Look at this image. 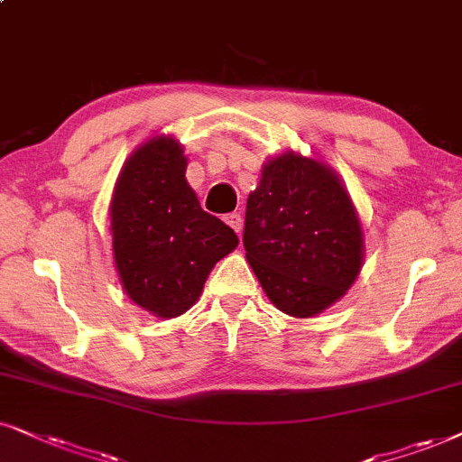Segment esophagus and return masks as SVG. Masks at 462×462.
Here are the masks:
<instances>
[{
	"mask_svg": "<svg viewBox=\"0 0 462 462\" xmlns=\"http://www.w3.org/2000/svg\"><path fill=\"white\" fill-rule=\"evenodd\" d=\"M226 224L232 227V230L236 232V235H241V230H243V217H241V213H227L226 215Z\"/></svg>",
	"mask_w": 462,
	"mask_h": 462,
	"instance_id": "esophagus-1",
	"label": "esophagus"
}]
</instances>
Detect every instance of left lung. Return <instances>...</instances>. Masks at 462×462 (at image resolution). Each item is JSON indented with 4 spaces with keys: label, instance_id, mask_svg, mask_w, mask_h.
I'll use <instances>...</instances> for the list:
<instances>
[{
    "label": "left lung",
    "instance_id": "1",
    "mask_svg": "<svg viewBox=\"0 0 462 462\" xmlns=\"http://www.w3.org/2000/svg\"><path fill=\"white\" fill-rule=\"evenodd\" d=\"M243 245L270 302L298 319L337 302L364 262L359 217L337 175L293 152L263 167Z\"/></svg>",
    "mask_w": 462,
    "mask_h": 462
}]
</instances>
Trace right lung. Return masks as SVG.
Returning <instances> with one entry per match:
<instances>
[{
	"instance_id": "add662e5",
	"label": "right lung",
	"mask_w": 462,
	"mask_h": 462,
	"mask_svg": "<svg viewBox=\"0 0 462 462\" xmlns=\"http://www.w3.org/2000/svg\"><path fill=\"white\" fill-rule=\"evenodd\" d=\"M186 167L175 139H150L128 158L109 208L122 287L162 319L183 315L215 263L238 245L230 226L202 211Z\"/></svg>"
}]
</instances>
